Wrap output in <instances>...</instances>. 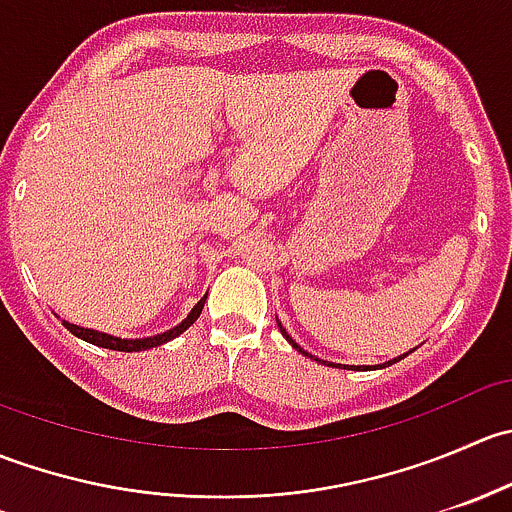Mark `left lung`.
<instances>
[{
  "label": "left lung",
  "instance_id": "left-lung-1",
  "mask_svg": "<svg viewBox=\"0 0 512 512\" xmlns=\"http://www.w3.org/2000/svg\"><path fill=\"white\" fill-rule=\"evenodd\" d=\"M277 324H280V322H277ZM280 332H282V337H285V339H287V342H289V344H292V347H294V349H297V352H302L304 356H309V359H314V356H312V354H307V352H304V349H302V347H299V344H297V342H294V339H292V337H289V334L285 332V327H282V324H280ZM404 356H409V354H404ZM404 356H396V359L386 361V364H384V366H389V364H396V361H401V359H404ZM314 361H322V359H314ZM322 364H327V361H322ZM327 366H337V364H327ZM356 369H361V366H356Z\"/></svg>",
  "mask_w": 512,
  "mask_h": 512
}]
</instances>
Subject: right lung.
Here are the masks:
<instances>
[{"label":"right lung","instance_id":"obj_1","mask_svg":"<svg viewBox=\"0 0 512 512\" xmlns=\"http://www.w3.org/2000/svg\"><path fill=\"white\" fill-rule=\"evenodd\" d=\"M205 297H208V294H205ZM205 297L200 299V302L195 304L193 309H190V314H188V317L183 319V322L178 324V327L168 329V332H163V334H156V337H146V339H121V337H111V334L96 332V329H84V327H76V324H69V322H64V327L69 329V332L74 334V337L84 339V342L94 344V347L113 349V352H146V349L160 347V344L170 342V339H175V337H178V334H183L185 329H188L190 324H193L195 319L200 317V312H203Z\"/></svg>","mask_w":512,"mask_h":512}]
</instances>
